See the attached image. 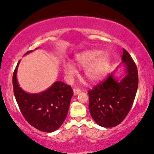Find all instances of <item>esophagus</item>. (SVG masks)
Segmentation results:
<instances>
[{
    "label": "esophagus",
    "instance_id": "34e87169",
    "mask_svg": "<svg viewBox=\"0 0 154 154\" xmlns=\"http://www.w3.org/2000/svg\"><path fill=\"white\" fill-rule=\"evenodd\" d=\"M81 90L79 89H77V88H74L73 89V92H74V95H77L80 93Z\"/></svg>",
    "mask_w": 154,
    "mask_h": 154
}]
</instances>
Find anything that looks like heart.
I'll return each instance as SVG.
<instances>
[{"mask_svg": "<svg viewBox=\"0 0 154 154\" xmlns=\"http://www.w3.org/2000/svg\"><path fill=\"white\" fill-rule=\"evenodd\" d=\"M76 65L85 67V77L91 82L102 80L108 75L110 69V57L107 53L98 49H90L76 55ZM63 70L68 77H72L76 73L73 65L66 63L63 65Z\"/></svg>", "mask_w": 154, "mask_h": 154, "instance_id": "b5f03b06", "label": "heart"}]
</instances>
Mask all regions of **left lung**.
Returning a JSON list of instances; mask_svg holds the SVG:
<instances>
[{
    "mask_svg": "<svg viewBox=\"0 0 154 154\" xmlns=\"http://www.w3.org/2000/svg\"><path fill=\"white\" fill-rule=\"evenodd\" d=\"M122 63L126 75L120 81L112 72L89 90V110L94 120L103 128H113L123 121L132 108L138 88V71L130 53L123 48Z\"/></svg>",
    "mask_w": 154,
    "mask_h": 154,
    "instance_id": "8db88e82",
    "label": "left lung"
}]
</instances>
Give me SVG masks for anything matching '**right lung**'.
Returning <instances> with one entry per match:
<instances>
[{"instance_id": "right-lung-1", "label": "right lung", "mask_w": 154, "mask_h": 154, "mask_svg": "<svg viewBox=\"0 0 154 154\" xmlns=\"http://www.w3.org/2000/svg\"><path fill=\"white\" fill-rule=\"evenodd\" d=\"M32 52L28 51L25 54ZM13 75V91L22 116L31 125L44 132H52L60 128L66 118L73 90L62 82H56L46 91L29 94L18 85L17 71Z\"/></svg>"}]
</instances>
